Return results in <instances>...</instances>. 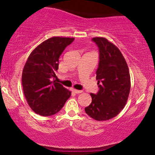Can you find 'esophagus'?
Returning a JSON list of instances; mask_svg holds the SVG:
<instances>
[{"mask_svg":"<svg viewBox=\"0 0 155 155\" xmlns=\"http://www.w3.org/2000/svg\"><path fill=\"white\" fill-rule=\"evenodd\" d=\"M71 91L73 92H74V93H76V94H79V93H81L82 91L81 90H76V89H71Z\"/></svg>","mask_w":155,"mask_h":155,"instance_id":"esophagus-1","label":"esophagus"}]
</instances>
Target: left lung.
Returning a JSON list of instances; mask_svg holds the SVG:
<instances>
[{
  "mask_svg": "<svg viewBox=\"0 0 155 155\" xmlns=\"http://www.w3.org/2000/svg\"><path fill=\"white\" fill-rule=\"evenodd\" d=\"M99 49V64L96 71L99 90L90 93L92 102L85 112L97 121L116 117L123 109L130 90V76L125 59L120 49L103 37L92 39Z\"/></svg>",
  "mask_w": 155,
  "mask_h": 155,
  "instance_id": "1",
  "label": "left lung"
}]
</instances>
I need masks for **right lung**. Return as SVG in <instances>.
<instances>
[{
	"label": "right lung",
	"mask_w": 155,
	"mask_h": 155,
	"mask_svg": "<svg viewBox=\"0 0 155 155\" xmlns=\"http://www.w3.org/2000/svg\"><path fill=\"white\" fill-rule=\"evenodd\" d=\"M74 38L55 36L33 49L22 71V84L27 102L41 116L54 115L60 111L71 95L61 84L51 81L59 65V58Z\"/></svg>",
	"instance_id": "1"
}]
</instances>
